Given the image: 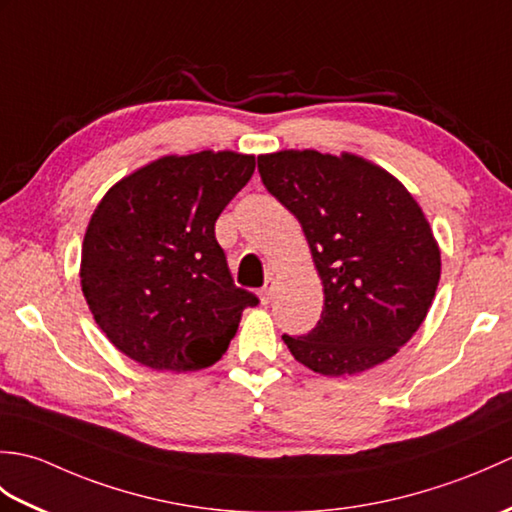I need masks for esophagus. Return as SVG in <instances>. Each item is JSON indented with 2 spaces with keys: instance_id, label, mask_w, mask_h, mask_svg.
<instances>
[{
  "instance_id": "34e87169",
  "label": "esophagus",
  "mask_w": 512,
  "mask_h": 512,
  "mask_svg": "<svg viewBox=\"0 0 512 512\" xmlns=\"http://www.w3.org/2000/svg\"><path fill=\"white\" fill-rule=\"evenodd\" d=\"M273 292H275V279L268 277L266 284L262 286V290H259V299H262L264 306H268L270 299H273Z\"/></svg>"
}]
</instances>
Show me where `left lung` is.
<instances>
[{
	"label": "left lung",
	"instance_id": "8db88e82",
	"mask_svg": "<svg viewBox=\"0 0 512 512\" xmlns=\"http://www.w3.org/2000/svg\"><path fill=\"white\" fill-rule=\"evenodd\" d=\"M264 187L297 217L323 284V312L306 336L281 339L323 376L389 361L436 297L440 246L398 178L343 151L284 149L257 158Z\"/></svg>",
	"mask_w": 512,
	"mask_h": 512
}]
</instances>
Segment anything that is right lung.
Masks as SVG:
<instances>
[{"label": "right lung", "mask_w": 512, "mask_h": 512, "mask_svg": "<svg viewBox=\"0 0 512 512\" xmlns=\"http://www.w3.org/2000/svg\"><path fill=\"white\" fill-rule=\"evenodd\" d=\"M255 171L237 151L169 154L118 180L81 246V290L94 321L132 361L198 372L222 358L242 312L215 220Z\"/></svg>", "instance_id": "1"}]
</instances>
